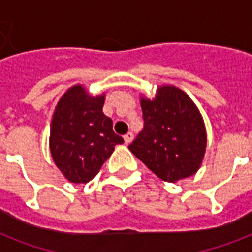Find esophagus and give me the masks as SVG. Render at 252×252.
Here are the masks:
<instances>
[{
  "mask_svg": "<svg viewBox=\"0 0 252 252\" xmlns=\"http://www.w3.org/2000/svg\"><path fill=\"white\" fill-rule=\"evenodd\" d=\"M132 140H133V133H132V132H128V133L124 136V142H126V145H128V144H130V142H132Z\"/></svg>",
  "mask_w": 252,
  "mask_h": 252,
  "instance_id": "1",
  "label": "esophagus"
}]
</instances>
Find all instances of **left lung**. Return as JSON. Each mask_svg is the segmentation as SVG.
<instances>
[{
	"label": "left lung",
	"mask_w": 252,
	"mask_h": 252,
	"mask_svg": "<svg viewBox=\"0 0 252 252\" xmlns=\"http://www.w3.org/2000/svg\"><path fill=\"white\" fill-rule=\"evenodd\" d=\"M144 129L129 150L165 182L197 172L207 149V130L193 100L179 87L162 85L154 99L141 96Z\"/></svg>",
	"instance_id": "1"
}]
</instances>
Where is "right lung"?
<instances>
[{"mask_svg":"<svg viewBox=\"0 0 252 252\" xmlns=\"http://www.w3.org/2000/svg\"><path fill=\"white\" fill-rule=\"evenodd\" d=\"M104 93L91 96L82 85L65 91L53 112L49 150L55 165L72 183H87L111 157L123 137L103 114Z\"/></svg>","mask_w":252,"mask_h":252,"instance_id":"right-lung-1","label":"right lung"}]
</instances>
